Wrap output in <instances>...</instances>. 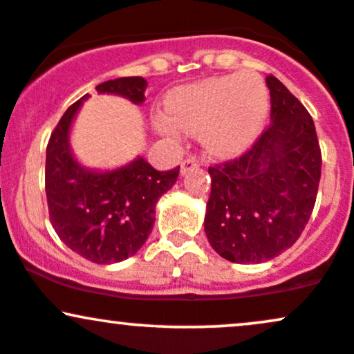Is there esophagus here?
<instances>
[{
  "instance_id": "1",
  "label": "esophagus",
  "mask_w": 354,
  "mask_h": 354,
  "mask_svg": "<svg viewBox=\"0 0 354 354\" xmlns=\"http://www.w3.org/2000/svg\"><path fill=\"white\" fill-rule=\"evenodd\" d=\"M198 166H200V160H198V158H194V156L186 158V160H183V163H181V173L183 174L188 173V171H191V169L198 168Z\"/></svg>"
}]
</instances>
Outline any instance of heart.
Returning <instances> with one entry per match:
<instances>
[{
    "label": "heart",
    "instance_id": "1",
    "mask_svg": "<svg viewBox=\"0 0 354 354\" xmlns=\"http://www.w3.org/2000/svg\"><path fill=\"white\" fill-rule=\"evenodd\" d=\"M268 111V91L254 73L211 78L176 89L166 101V115L156 126L176 138L180 128L200 131L206 151L230 156L245 149L258 135Z\"/></svg>",
    "mask_w": 354,
    "mask_h": 354
}]
</instances>
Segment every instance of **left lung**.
<instances>
[{"label":"left lung","mask_w":354,"mask_h":354,"mask_svg":"<svg viewBox=\"0 0 354 354\" xmlns=\"http://www.w3.org/2000/svg\"><path fill=\"white\" fill-rule=\"evenodd\" d=\"M271 123L245 153L211 165L209 245L233 263H263L291 248L310 221L321 178L315 123L273 75Z\"/></svg>","instance_id":"8db88e82"}]
</instances>
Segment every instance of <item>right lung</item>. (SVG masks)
<instances>
[{
  "label": "right lung",
  "mask_w": 354,
  "mask_h": 354,
  "mask_svg": "<svg viewBox=\"0 0 354 354\" xmlns=\"http://www.w3.org/2000/svg\"><path fill=\"white\" fill-rule=\"evenodd\" d=\"M148 83L141 76L104 81L100 93H113L143 103ZM88 95L73 103L53 129L46 148L48 213L56 234L75 253L98 265L123 261L145 245L154 223L158 198L176 183L180 166L158 171L143 158L108 173L76 163L68 133Z\"/></svg>",
  "instance_id": "1"
}]
</instances>
